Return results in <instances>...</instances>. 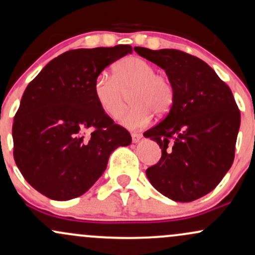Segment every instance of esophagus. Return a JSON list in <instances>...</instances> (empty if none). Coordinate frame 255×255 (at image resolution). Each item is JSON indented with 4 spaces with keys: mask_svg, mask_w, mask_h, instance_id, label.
<instances>
[{
    "mask_svg": "<svg viewBox=\"0 0 255 255\" xmlns=\"http://www.w3.org/2000/svg\"><path fill=\"white\" fill-rule=\"evenodd\" d=\"M142 135L140 133H131V140H133V142H139L140 140H141Z\"/></svg>",
    "mask_w": 255,
    "mask_h": 255,
    "instance_id": "obj_1",
    "label": "esophagus"
}]
</instances>
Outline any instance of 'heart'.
Segmentation results:
<instances>
[{"label": "heart", "mask_w": 255, "mask_h": 255, "mask_svg": "<svg viewBox=\"0 0 255 255\" xmlns=\"http://www.w3.org/2000/svg\"><path fill=\"white\" fill-rule=\"evenodd\" d=\"M93 93L99 107L113 119L124 113L129 95L133 108L121 122L130 129L146 127L153 114L165 116L175 101V89L166 75L156 73V67L136 56L125 57L114 66V77L101 73L93 83Z\"/></svg>", "instance_id": "obj_1"}]
</instances>
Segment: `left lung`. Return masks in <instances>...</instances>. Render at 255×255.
I'll return each mask as SVG.
<instances>
[{"label":"left lung","mask_w":255,"mask_h":255,"mask_svg":"<svg viewBox=\"0 0 255 255\" xmlns=\"http://www.w3.org/2000/svg\"><path fill=\"white\" fill-rule=\"evenodd\" d=\"M134 50L164 69L175 89L171 110L144 133L162 148L146 176L171 200H197L216 188L234 162L241 115L233 93L193 55L175 49Z\"/></svg>","instance_id":"left-lung-1"}]
</instances>
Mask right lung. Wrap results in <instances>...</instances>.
Here are the masks:
<instances>
[{
    "instance_id": "obj_1",
    "label": "right lung",
    "mask_w": 255,
    "mask_h": 255,
    "mask_svg": "<svg viewBox=\"0 0 255 255\" xmlns=\"http://www.w3.org/2000/svg\"><path fill=\"white\" fill-rule=\"evenodd\" d=\"M130 45L69 50L50 61L26 87L14 116V160L25 180L52 200L86 193L111 152L128 146L127 129L99 107L93 83Z\"/></svg>"
}]
</instances>
